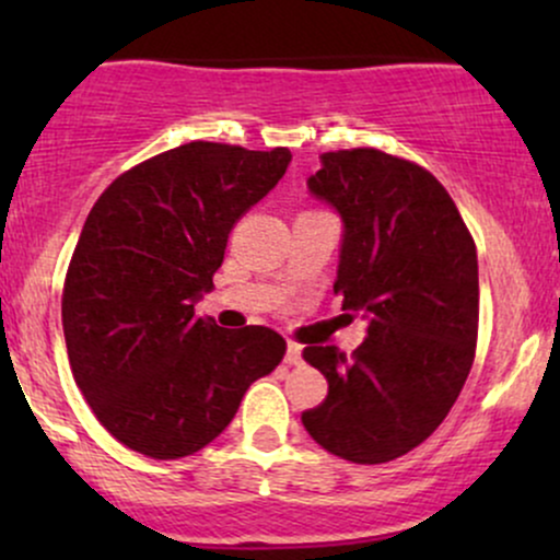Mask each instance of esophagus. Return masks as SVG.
<instances>
[{
  "mask_svg": "<svg viewBox=\"0 0 560 560\" xmlns=\"http://www.w3.org/2000/svg\"><path fill=\"white\" fill-rule=\"evenodd\" d=\"M284 361H287L289 365H300V363H302V345L289 342V345H287V358H284Z\"/></svg>",
  "mask_w": 560,
  "mask_h": 560,
  "instance_id": "obj_1",
  "label": "esophagus"
}]
</instances>
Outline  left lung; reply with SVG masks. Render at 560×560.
I'll return each instance as SVG.
<instances>
[{"instance_id":"1","label":"left lung","mask_w":560,"mask_h":560,"mask_svg":"<svg viewBox=\"0 0 560 560\" xmlns=\"http://www.w3.org/2000/svg\"><path fill=\"white\" fill-rule=\"evenodd\" d=\"M307 178L345 221L334 294L369 318L352 355L307 345L329 395L302 413L320 447L352 464H387L445 421L477 355V244L427 168L374 147L320 155Z\"/></svg>"}]
</instances>
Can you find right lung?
<instances>
[{"mask_svg": "<svg viewBox=\"0 0 560 560\" xmlns=\"http://www.w3.org/2000/svg\"><path fill=\"white\" fill-rule=\"evenodd\" d=\"M292 152L189 141L102 191L70 258L62 331L70 371L102 427L158 460L213 442L287 342L268 326L197 318L236 221L287 173Z\"/></svg>", "mask_w": 560, "mask_h": 560, "instance_id": "right-lung-1", "label": "right lung"}]
</instances>
